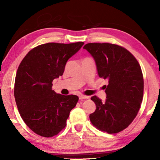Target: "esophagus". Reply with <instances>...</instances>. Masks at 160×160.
Segmentation results:
<instances>
[{
    "label": "esophagus",
    "instance_id": "obj_1",
    "mask_svg": "<svg viewBox=\"0 0 160 160\" xmlns=\"http://www.w3.org/2000/svg\"><path fill=\"white\" fill-rule=\"evenodd\" d=\"M89 97L88 96H86V95H83V94H80L79 95V99L80 100L82 99H88Z\"/></svg>",
    "mask_w": 160,
    "mask_h": 160
}]
</instances>
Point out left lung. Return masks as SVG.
Here are the masks:
<instances>
[{
  "instance_id": "1",
  "label": "left lung",
  "mask_w": 160,
  "mask_h": 160,
  "mask_svg": "<svg viewBox=\"0 0 160 160\" xmlns=\"http://www.w3.org/2000/svg\"><path fill=\"white\" fill-rule=\"evenodd\" d=\"M95 61L99 78L108 80L104 85L105 102L91 97L96 110L90 115L92 123L100 131L116 133L126 128L137 116L142 101L144 80L138 62L118 45L89 43L84 46Z\"/></svg>"
}]
</instances>
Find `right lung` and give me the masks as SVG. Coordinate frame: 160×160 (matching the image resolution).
Returning <instances> with one entry per match:
<instances>
[{
	"label": "right lung",
	"mask_w": 160,
	"mask_h": 160,
	"mask_svg": "<svg viewBox=\"0 0 160 160\" xmlns=\"http://www.w3.org/2000/svg\"><path fill=\"white\" fill-rule=\"evenodd\" d=\"M83 44L39 45L29 51L19 66L14 88L16 104L24 122L37 135L51 138L66 127L79 98L56 94L52 82L63 74L66 62Z\"/></svg>",
	"instance_id": "right-lung-1"
}]
</instances>
